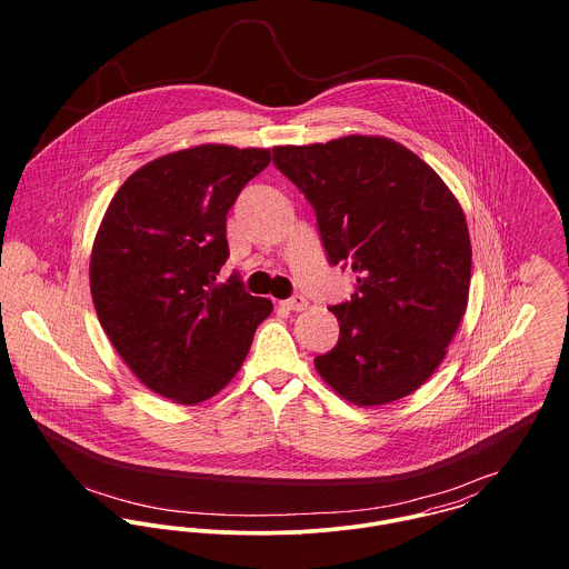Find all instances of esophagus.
<instances>
[{"mask_svg": "<svg viewBox=\"0 0 569 569\" xmlns=\"http://www.w3.org/2000/svg\"><path fill=\"white\" fill-rule=\"evenodd\" d=\"M280 305H282L287 311H293V313H300V311H307V309H309V300L302 298V296H293V298L280 302Z\"/></svg>", "mask_w": 569, "mask_h": 569, "instance_id": "34e87169", "label": "esophagus"}]
</instances>
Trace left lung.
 I'll use <instances>...</instances> for the list:
<instances>
[{
    "label": "left lung",
    "mask_w": 569,
    "mask_h": 569,
    "mask_svg": "<svg viewBox=\"0 0 569 569\" xmlns=\"http://www.w3.org/2000/svg\"><path fill=\"white\" fill-rule=\"evenodd\" d=\"M273 163L311 201L328 260L357 291L316 370L348 403L388 406L440 366L469 305L471 239L440 174L383 136L276 147Z\"/></svg>",
    "instance_id": "8db88e82"
}]
</instances>
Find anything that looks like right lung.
Wrapping results in <instances>:
<instances>
[{
  "instance_id": "obj_1",
  "label": "right lung",
  "mask_w": 569,
  "mask_h": 569,
  "mask_svg": "<svg viewBox=\"0 0 569 569\" xmlns=\"http://www.w3.org/2000/svg\"><path fill=\"white\" fill-rule=\"evenodd\" d=\"M269 149L199 144L138 168L96 232L89 289L100 326L131 372L179 406L219 395L241 370L273 305L239 276L219 282L226 219Z\"/></svg>"
}]
</instances>
